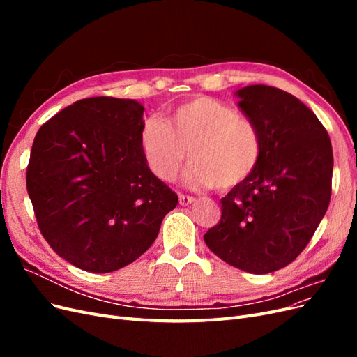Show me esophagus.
Listing matches in <instances>:
<instances>
[{
	"instance_id": "1",
	"label": "esophagus",
	"mask_w": 357,
	"mask_h": 357,
	"mask_svg": "<svg viewBox=\"0 0 357 357\" xmlns=\"http://www.w3.org/2000/svg\"><path fill=\"white\" fill-rule=\"evenodd\" d=\"M178 201H180V204H181V205H189V204H192L193 201H195V198H193V197H189V195H183V193H180Z\"/></svg>"
}]
</instances>
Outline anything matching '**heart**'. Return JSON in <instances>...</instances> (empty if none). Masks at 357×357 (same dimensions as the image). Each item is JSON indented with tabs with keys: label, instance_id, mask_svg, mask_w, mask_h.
Returning a JSON list of instances; mask_svg holds the SVG:
<instances>
[{
	"label": "heart",
	"instance_id": "obj_1",
	"mask_svg": "<svg viewBox=\"0 0 357 357\" xmlns=\"http://www.w3.org/2000/svg\"><path fill=\"white\" fill-rule=\"evenodd\" d=\"M143 159L160 181H174L188 158L185 180L192 189L229 190L261 164L264 139L250 119L210 96L169 107L162 119L147 117L138 132Z\"/></svg>",
	"mask_w": 357,
	"mask_h": 357
}]
</instances>
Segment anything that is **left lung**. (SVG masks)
<instances>
[{"instance_id": "8db88e82", "label": "left lung", "mask_w": 357, "mask_h": 357, "mask_svg": "<svg viewBox=\"0 0 357 357\" xmlns=\"http://www.w3.org/2000/svg\"><path fill=\"white\" fill-rule=\"evenodd\" d=\"M236 95L262 134L264 153L252 177L220 199L222 218L204 241L226 264L268 274L295 261L329 207L332 144L296 96L265 84Z\"/></svg>"}]
</instances>
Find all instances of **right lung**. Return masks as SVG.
I'll list each match as a JSON object with an SVG mask.
<instances>
[{"instance_id": "add662e5", "label": "right lung", "mask_w": 357, "mask_h": 357, "mask_svg": "<svg viewBox=\"0 0 357 357\" xmlns=\"http://www.w3.org/2000/svg\"><path fill=\"white\" fill-rule=\"evenodd\" d=\"M144 107L93 96L41 125L26 167L38 229L53 252L112 273L153 244L178 197L152 174L138 144Z\"/></svg>"}]
</instances>
